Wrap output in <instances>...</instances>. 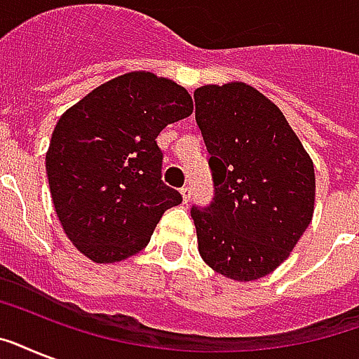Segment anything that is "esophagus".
I'll return each mask as SVG.
<instances>
[{
    "mask_svg": "<svg viewBox=\"0 0 359 359\" xmlns=\"http://www.w3.org/2000/svg\"><path fill=\"white\" fill-rule=\"evenodd\" d=\"M180 194H182V201L188 203L191 199V188L190 186H182L180 188Z\"/></svg>",
    "mask_w": 359,
    "mask_h": 359,
    "instance_id": "obj_1",
    "label": "esophagus"
}]
</instances>
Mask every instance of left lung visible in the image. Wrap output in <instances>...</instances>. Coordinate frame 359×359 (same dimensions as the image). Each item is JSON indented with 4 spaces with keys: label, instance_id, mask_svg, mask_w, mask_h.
<instances>
[{
    "label": "left lung",
    "instance_id": "obj_1",
    "mask_svg": "<svg viewBox=\"0 0 359 359\" xmlns=\"http://www.w3.org/2000/svg\"><path fill=\"white\" fill-rule=\"evenodd\" d=\"M214 199L191 207L203 261L236 281L273 272L311 224L315 169L281 109L233 81L194 93Z\"/></svg>",
    "mask_w": 359,
    "mask_h": 359
}]
</instances>
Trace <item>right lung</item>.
<instances>
[{
    "label": "right lung",
    "mask_w": 359,
    "mask_h": 359,
    "mask_svg": "<svg viewBox=\"0 0 359 359\" xmlns=\"http://www.w3.org/2000/svg\"><path fill=\"white\" fill-rule=\"evenodd\" d=\"M191 111L173 80L128 72L61 115L46 152L48 184L65 233L91 261L140 253L162 214L182 203L162 182L156 137Z\"/></svg>",
    "instance_id": "right-lung-1"
}]
</instances>
